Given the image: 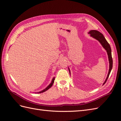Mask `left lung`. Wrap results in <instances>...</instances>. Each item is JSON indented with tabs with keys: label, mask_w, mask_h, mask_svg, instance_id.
Masks as SVG:
<instances>
[{
	"label": "left lung",
	"mask_w": 121,
	"mask_h": 121,
	"mask_svg": "<svg viewBox=\"0 0 121 121\" xmlns=\"http://www.w3.org/2000/svg\"><path fill=\"white\" fill-rule=\"evenodd\" d=\"M89 34H90L91 37H92L94 39H96L97 40L100 42V43L102 46V47L105 49V50L107 51V53H108V61H109V70L108 72V74L107 76V77L106 78L105 81L103 83V85L107 82V80L108 78L109 75L110 74V73L111 72V70L112 68V50L111 46L109 45L108 43L107 42V40H106L103 34L101 33L100 32H99L98 31L96 30H91L88 33ZM69 74H70V70H69Z\"/></svg>",
	"instance_id": "obj_1"
}]
</instances>
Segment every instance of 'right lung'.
<instances>
[{"label": "right lung", "instance_id": "obj_1", "mask_svg": "<svg viewBox=\"0 0 121 121\" xmlns=\"http://www.w3.org/2000/svg\"><path fill=\"white\" fill-rule=\"evenodd\" d=\"M54 80H55V78L54 77H53V79H52V82L50 83V84H49V85L47 86L45 89H43V90H42V91H40V92H37V93H42V92H45V91H47V90L48 89H49L50 88L52 87V85H53V83H54ZM36 93H37V92H36Z\"/></svg>", "mask_w": 121, "mask_h": 121}]
</instances>
